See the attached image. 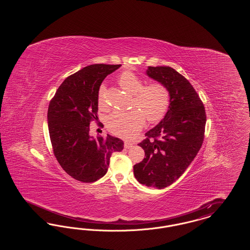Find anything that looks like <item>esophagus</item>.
<instances>
[{
  "mask_svg": "<svg viewBox=\"0 0 250 250\" xmlns=\"http://www.w3.org/2000/svg\"><path fill=\"white\" fill-rule=\"evenodd\" d=\"M133 146V143H129V142H125V149H129Z\"/></svg>",
  "mask_w": 250,
  "mask_h": 250,
  "instance_id": "1",
  "label": "esophagus"
}]
</instances>
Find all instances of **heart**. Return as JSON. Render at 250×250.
Instances as JSON below:
<instances>
[{"mask_svg": "<svg viewBox=\"0 0 250 250\" xmlns=\"http://www.w3.org/2000/svg\"><path fill=\"white\" fill-rule=\"evenodd\" d=\"M121 87L133 95L132 109L126 112H114L107 117V127L112 134L129 139L143 127L145 118L155 124L163 119L170 104V93L166 85L151 83L144 85L143 80L133 72H123L119 77ZM106 86L99 87L97 102L101 108L107 107Z\"/></svg>", "mask_w": 250, "mask_h": 250, "instance_id": "1", "label": "heart"}]
</instances>
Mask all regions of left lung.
Returning <instances> with one entry per match:
<instances>
[{"mask_svg":"<svg viewBox=\"0 0 250 250\" xmlns=\"http://www.w3.org/2000/svg\"><path fill=\"white\" fill-rule=\"evenodd\" d=\"M146 72L166 85L170 104L164 119L138 144L145 157L133 169L139 183L161 189L174 183L199 153L204 140L206 113L193 86L175 69L149 66Z\"/></svg>","mask_w":250,"mask_h":250,"instance_id":"8db88e82","label":"left lung"}]
</instances>
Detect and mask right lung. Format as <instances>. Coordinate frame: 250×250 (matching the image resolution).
Listing matches in <instances>:
<instances>
[{
    "instance_id": "1",
    "label": "right lung",
    "mask_w": 250,
    "mask_h": 250,
    "mask_svg": "<svg viewBox=\"0 0 250 250\" xmlns=\"http://www.w3.org/2000/svg\"><path fill=\"white\" fill-rule=\"evenodd\" d=\"M121 64H91L67 77L49 102L48 123L53 154L62 169L83 183H93L107 173L113 152L124 143L107 135L90 136V123L97 118L99 87Z\"/></svg>"
}]
</instances>
